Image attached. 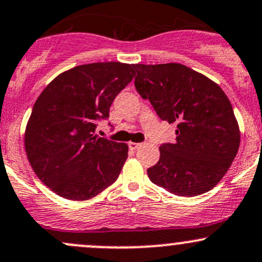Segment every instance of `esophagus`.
<instances>
[{
  "instance_id": "34e87169",
  "label": "esophagus",
  "mask_w": 262,
  "mask_h": 262,
  "mask_svg": "<svg viewBox=\"0 0 262 262\" xmlns=\"http://www.w3.org/2000/svg\"><path fill=\"white\" fill-rule=\"evenodd\" d=\"M128 145H129V149H130V150H136V149H138L139 148L140 145V143H134V142H129L128 143Z\"/></svg>"
}]
</instances>
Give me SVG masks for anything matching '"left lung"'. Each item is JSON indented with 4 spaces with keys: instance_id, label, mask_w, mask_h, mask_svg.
<instances>
[{
    "instance_id": "left-lung-1",
    "label": "left lung",
    "mask_w": 262,
    "mask_h": 262,
    "mask_svg": "<svg viewBox=\"0 0 262 262\" xmlns=\"http://www.w3.org/2000/svg\"><path fill=\"white\" fill-rule=\"evenodd\" d=\"M134 85L160 119L177 124V142L160 145L148 169L151 183L178 196L211 190L228 173L240 146L231 103L214 80L180 63L134 64Z\"/></svg>"
}]
</instances>
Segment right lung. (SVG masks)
<instances>
[{"label":"right lung","instance_id":"right-lung-1","mask_svg":"<svg viewBox=\"0 0 262 262\" xmlns=\"http://www.w3.org/2000/svg\"><path fill=\"white\" fill-rule=\"evenodd\" d=\"M133 77V64L88 63L62 72L39 94L26 125L25 150L38 179L57 195L89 200L118 179L128 145L94 134L96 120L109 117Z\"/></svg>","mask_w":262,"mask_h":262}]
</instances>
